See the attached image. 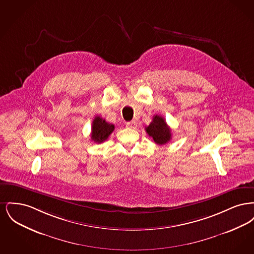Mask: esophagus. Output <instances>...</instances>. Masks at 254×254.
<instances>
[{
    "label": "esophagus",
    "instance_id": "esophagus-1",
    "mask_svg": "<svg viewBox=\"0 0 254 254\" xmlns=\"http://www.w3.org/2000/svg\"><path fill=\"white\" fill-rule=\"evenodd\" d=\"M126 126H127V127H128V128H135V127H137V124H136V122L135 121L127 122V123L126 124Z\"/></svg>",
    "mask_w": 254,
    "mask_h": 254
}]
</instances>
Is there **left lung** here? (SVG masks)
I'll return each mask as SVG.
<instances>
[{
	"label": "left lung",
	"instance_id": "1",
	"mask_svg": "<svg viewBox=\"0 0 254 254\" xmlns=\"http://www.w3.org/2000/svg\"><path fill=\"white\" fill-rule=\"evenodd\" d=\"M145 131L157 145H165L171 139V130L165 119L160 115H154L152 122L145 127Z\"/></svg>",
	"mask_w": 254,
	"mask_h": 254
}]
</instances>
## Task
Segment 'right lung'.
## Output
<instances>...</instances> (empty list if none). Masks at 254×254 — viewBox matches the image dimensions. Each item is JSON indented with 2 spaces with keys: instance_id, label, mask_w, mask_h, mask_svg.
I'll return each instance as SVG.
<instances>
[{
  "instance_id": "1",
  "label": "right lung",
  "mask_w": 254,
  "mask_h": 254,
  "mask_svg": "<svg viewBox=\"0 0 254 254\" xmlns=\"http://www.w3.org/2000/svg\"><path fill=\"white\" fill-rule=\"evenodd\" d=\"M91 130V140L95 143L101 144L105 142L109 138V135L113 132L114 125L106 122L100 116H96L92 122Z\"/></svg>"
}]
</instances>
